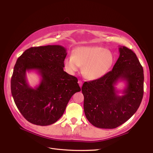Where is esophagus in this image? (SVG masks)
<instances>
[{
  "mask_svg": "<svg viewBox=\"0 0 153 153\" xmlns=\"http://www.w3.org/2000/svg\"><path fill=\"white\" fill-rule=\"evenodd\" d=\"M78 84H79V85H80V87H82V82L81 81V80H78Z\"/></svg>",
  "mask_w": 153,
  "mask_h": 153,
  "instance_id": "esophagus-1",
  "label": "esophagus"
}]
</instances>
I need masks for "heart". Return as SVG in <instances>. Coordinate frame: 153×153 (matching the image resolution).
<instances>
[{"instance_id": "b5f03b06", "label": "heart", "mask_w": 153, "mask_h": 153, "mask_svg": "<svg viewBox=\"0 0 153 153\" xmlns=\"http://www.w3.org/2000/svg\"><path fill=\"white\" fill-rule=\"evenodd\" d=\"M114 55L111 51L98 46L78 47L71 56L64 60V67L70 75H74L83 66L82 73L89 80L104 77L114 62Z\"/></svg>"}]
</instances>
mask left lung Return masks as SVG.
Here are the masks:
<instances>
[{
    "instance_id": "8db88e82",
    "label": "left lung",
    "mask_w": 153,
    "mask_h": 153,
    "mask_svg": "<svg viewBox=\"0 0 153 153\" xmlns=\"http://www.w3.org/2000/svg\"><path fill=\"white\" fill-rule=\"evenodd\" d=\"M119 57L112 71L99 80L85 82L82 87L86 118L93 126L113 129L131 117L139 107L143 94V71L136 54L120 46ZM126 85L122 91L115 85ZM121 92L123 95L118 93Z\"/></svg>"
}]
</instances>
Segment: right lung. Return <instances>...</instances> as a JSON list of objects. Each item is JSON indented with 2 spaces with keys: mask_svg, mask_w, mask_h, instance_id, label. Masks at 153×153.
<instances>
[{
  "mask_svg": "<svg viewBox=\"0 0 153 153\" xmlns=\"http://www.w3.org/2000/svg\"><path fill=\"white\" fill-rule=\"evenodd\" d=\"M66 49L61 45L31 47L17 59L11 80L15 103L32 124L48 126L62 117L71 96L81 91L77 78L64 71ZM41 76L33 88L27 82V71Z\"/></svg>",
  "mask_w": 153,
  "mask_h": 153,
  "instance_id": "add662e5",
  "label": "right lung"
}]
</instances>
